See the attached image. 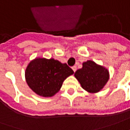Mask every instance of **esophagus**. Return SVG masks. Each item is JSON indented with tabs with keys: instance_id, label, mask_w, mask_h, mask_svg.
<instances>
[{
	"instance_id": "esophagus-1",
	"label": "esophagus",
	"mask_w": 130,
	"mask_h": 130,
	"mask_svg": "<svg viewBox=\"0 0 130 130\" xmlns=\"http://www.w3.org/2000/svg\"><path fill=\"white\" fill-rule=\"evenodd\" d=\"M72 70H73L74 72H75V71H76V70H77V67H76V66H73V67L72 68Z\"/></svg>"
}]
</instances>
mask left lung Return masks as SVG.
<instances>
[{"label": "left lung", "mask_w": 130, "mask_h": 130, "mask_svg": "<svg viewBox=\"0 0 130 130\" xmlns=\"http://www.w3.org/2000/svg\"><path fill=\"white\" fill-rule=\"evenodd\" d=\"M74 75L81 87L90 93L100 92L109 79V70L92 60L84 62L83 68L77 70Z\"/></svg>", "instance_id": "1"}]
</instances>
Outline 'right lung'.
<instances>
[{"label":"right lung","instance_id":"right-lung-1","mask_svg":"<svg viewBox=\"0 0 130 130\" xmlns=\"http://www.w3.org/2000/svg\"><path fill=\"white\" fill-rule=\"evenodd\" d=\"M73 70L66 63L53 58H35L29 62L25 77L29 87L38 95L50 98L60 90L64 80Z\"/></svg>","mask_w":130,"mask_h":130}]
</instances>
